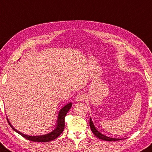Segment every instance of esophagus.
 Here are the masks:
<instances>
[{
  "label": "esophagus",
  "instance_id": "1",
  "mask_svg": "<svg viewBox=\"0 0 152 152\" xmlns=\"http://www.w3.org/2000/svg\"><path fill=\"white\" fill-rule=\"evenodd\" d=\"M85 99V96L84 94L82 93H80L78 95L76 96V101L77 102H82Z\"/></svg>",
  "mask_w": 152,
  "mask_h": 152
}]
</instances>
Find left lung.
I'll use <instances>...</instances> for the list:
<instances>
[{"mask_svg": "<svg viewBox=\"0 0 152 152\" xmlns=\"http://www.w3.org/2000/svg\"><path fill=\"white\" fill-rule=\"evenodd\" d=\"M90 126L91 130H92V132H93V134H94L96 137H98L99 139L104 140V141H109V142L118 141V140H122V139H118V138H113V137H110L104 136V135H103L102 134H101L100 132H99L95 128V126H94V123L91 118H90Z\"/></svg>", "mask_w": 152, "mask_h": 152, "instance_id": "1", "label": "left lung"}]
</instances>
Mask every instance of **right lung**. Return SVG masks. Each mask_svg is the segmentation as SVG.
<instances>
[{
    "label": "right lung",
    "mask_w": 152,
    "mask_h": 152,
    "mask_svg": "<svg viewBox=\"0 0 152 152\" xmlns=\"http://www.w3.org/2000/svg\"><path fill=\"white\" fill-rule=\"evenodd\" d=\"M72 106V104L69 103L66 105L62 108L60 110L58 113V120L56 123V126L53 131L50 132L48 134H46L45 135H42V136H28V135L24 134L21 132H18L17 129H16L14 127L11 125V124L8 120V122H9L10 126L12 128L13 130H15L16 132H17L18 134L21 135L22 136L24 137V138L30 140V141L36 142H50L52 140L56 139V137H58L60 134L62 133L63 130H64V126H65V122H64V118L66 115L69 111V110L70 109V107Z\"/></svg>",
    "instance_id": "1"
}]
</instances>
